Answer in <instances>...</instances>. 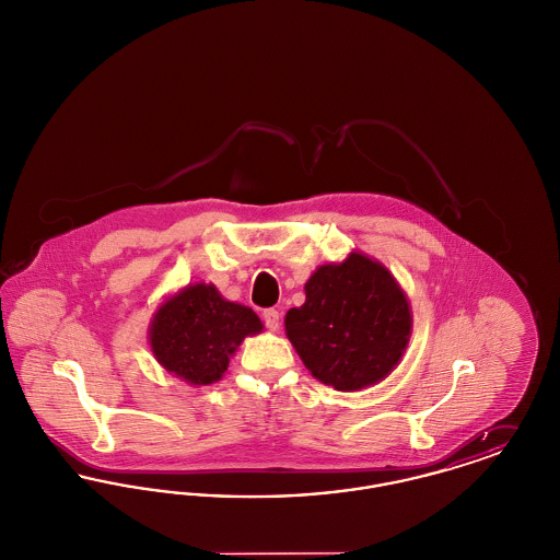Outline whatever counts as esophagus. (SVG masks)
Segmentation results:
<instances>
[{
  "label": "esophagus",
  "mask_w": 560,
  "mask_h": 560,
  "mask_svg": "<svg viewBox=\"0 0 560 560\" xmlns=\"http://www.w3.org/2000/svg\"><path fill=\"white\" fill-rule=\"evenodd\" d=\"M262 319H265V325H267L270 331H277V329H279V323H281V313L275 311V308H267V311L262 313Z\"/></svg>",
  "instance_id": "obj_1"
}]
</instances>
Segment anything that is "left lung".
<instances>
[{
  "label": "left lung",
  "instance_id": "1",
  "mask_svg": "<svg viewBox=\"0 0 560 560\" xmlns=\"http://www.w3.org/2000/svg\"><path fill=\"white\" fill-rule=\"evenodd\" d=\"M306 300L285 315V336L325 386L352 393L388 377L407 350L413 315L395 275L368 254L317 268Z\"/></svg>",
  "mask_w": 560,
  "mask_h": 560
}]
</instances>
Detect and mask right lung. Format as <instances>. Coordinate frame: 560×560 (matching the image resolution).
Listing matches in <instances>:
<instances>
[{
  "label": "right lung",
  "instance_id": "obj_1",
  "mask_svg": "<svg viewBox=\"0 0 560 560\" xmlns=\"http://www.w3.org/2000/svg\"><path fill=\"white\" fill-rule=\"evenodd\" d=\"M265 329L260 317L226 300L213 283H188L167 295L149 325V347L165 372L208 386L229 370L241 342Z\"/></svg>",
  "mask_w": 560,
  "mask_h": 560
}]
</instances>
